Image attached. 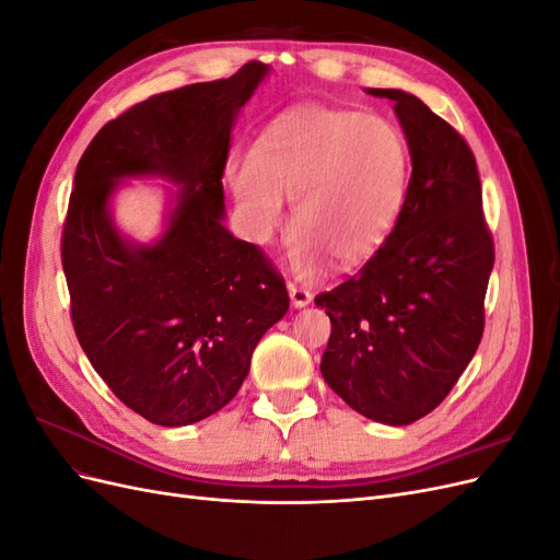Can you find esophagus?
Masks as SVG:
<instances>
[{"label":"esophagus","mask_w":560,"mask_h":560,"mask_svg":"<svg viewBox=\"0 0 560 560\" xmlns=\"http://www.w3.org/2000/svg\"><path fill=\"white\" fill-rule=\"evenodd\" d=\"M287 294H290V299H292V308H306L308 303L313 301V294L306 290V287H299V284H294V282H290L287 284Z\"/></svg>","instance_id":"1"}]
</instances>
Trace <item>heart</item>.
<instances>
[{
	"instance_id": "heart-1",
	"label": "heart",
	"mask_w": 560,
	"mask_h": 560,
	"mask_svg": "<svg viewBox=\"0 0 560 560\" xmlns=\"http://www.w3.org/2000/svg\"><path fill=\"white\" fill-rule=\"evenodd\" d=\"M411 149L385 116L301 105L276 116L249 156L231 161L226 182L252 243H266L292 200L287 259L311 276L334 257L341 266L374 254L406 206Z\"/></svg>"
}]
</instances>
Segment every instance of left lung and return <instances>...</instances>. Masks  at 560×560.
<instances>
[{
  "label": "left lung",
  "mask_w": 560,
  "mask_h": 560,
  "mask_svg": "<svg viewBox=\"0 0 560 560\" xmlns=\"http://www.w3.org/2000/svg\"><path fill=\"white\" fill-rule=\"evenodd\" d=\"M366 93L395 103L413 171L387 241L315 296L331 319L319 371L350 409L399 428L436 409L477 352L495 252L467 142L411 93Z\"/></svg>",
  "instance_id": "left-lung-1"
}]
</instances>
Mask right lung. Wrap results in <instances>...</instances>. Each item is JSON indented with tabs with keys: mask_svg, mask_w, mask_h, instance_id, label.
Segmentation results:
<instances>
[{
	"mask_svg": "<svg viewBox=\"0 0 560 560\" xmlns=\"http://www.w3.org/2000/svg\"><path fill=\"white\" fill-rule=\"evenodd\" d=\"M268 72L247 62L229 79L149 97L103 126L77 165L62 231L74 331L112 393L154 425L224 409L261 336L290 308L259 247L224 224L231 132ZM128 178L178 186L149 244L113 219Z\"/></svg>",
	"mask_w": 560,
	"mask_h": 560,
	"instance_id": "add662e5",
	"label": "right lung"
}]
</instances>
